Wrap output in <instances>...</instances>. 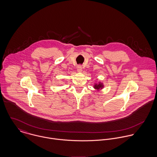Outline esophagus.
Returning <instances> with one entry per match:
<instances>
[{"mask_svg": "<svg viewBox=\"0 0 157 157\" xmlns=\"http://www.w3.org/2000/svg\"><path fill=\"white\" fill-rule=\"evenodd\" d=\"M77 71H78V72H81V71H82V67L81 66H78V67H77Z\"/></svg>", "mask_w": 157, "mask_h": 157, "instance_id": "obj_1", "label": "esophagus"}]
</instances>
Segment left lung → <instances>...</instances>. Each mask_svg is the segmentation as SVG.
Returning <instances> with one entry per match:
<instances>
[{"instance_id": "obj_1", "label": "left lung", "mask_w": 157, "mask_h": 157, "mask_svg": "<svg viewBox=\"0 0 157 157\" xmlns=\"http://www.w3.org/2000/svg\"><path fill=\"white\" fill-rule=\"evenodd\" d=\"M95 90H101V89H103V83H99L98 84H95L94 85V87Z\"/></svg>"}]
</instances>
